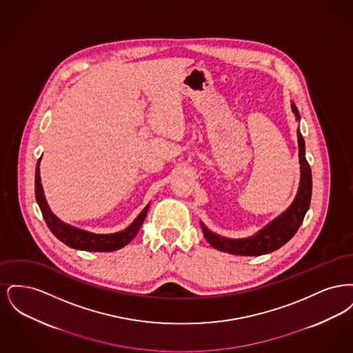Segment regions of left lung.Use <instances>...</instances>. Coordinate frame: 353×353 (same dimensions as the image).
Masks as SVG:
<instances>
[{
  "mask_svg": "<svg viewBox=\"0 0 353 353\" xmlns=\"http://www.w3.org/2000/svg\"><path fill=\"white\" fill-rule=\"evenodd\" d=\"M292 112L299 120V112L294 103H291ZM298 144H299V163H301V184L290 208L279 217L272 219L268 226L261 229L256 234L249 238L230 239L210 232L201 222L202 233L206 241L219 252H229L234 255H263L278 250L287 243L302 225L303 219L310 208L312 194V174L308 161L305 160L304 139L298 128Z\"/></svg>",
  "mask_w": 353,
  "mask_h": 353,
  "instance_id": "obj_1",
  "label": "left lung"
}]
</instances>
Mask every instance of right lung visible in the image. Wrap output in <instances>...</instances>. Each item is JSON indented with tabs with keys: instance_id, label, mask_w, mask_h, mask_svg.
Instances as JSON below:
<instances>
[{
	"instance_id": "right-lung-1",
	"label": "right lung",
	"mask_w": 353,
	"mask_h": 353,
	"mask_svg": "<svg viewBox=\"0 0 353 353\" xmlns=\"http://www.w3.org/2000/svg\"><path fill=\"white\" fill-rule=\"evenodd\" d=\"M41 160V159H39ZM39 160L35 168V199L42 212V216L46 221L51 233L55 235L59 241L77 250H85V252H115L125 245H128L136 234L139 233L140 226L143 225L144 219L147 217L150 203L141 210V213L134 219V222L124 229L123 232L112 233V234H95L90 233L82 229L70 226L68 223L62 222L58 217L52 214V212L48 205V201L43 194V189L41 184L39 176Z\"/></svg>"
}]
</instances>
